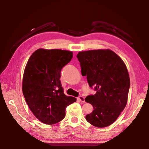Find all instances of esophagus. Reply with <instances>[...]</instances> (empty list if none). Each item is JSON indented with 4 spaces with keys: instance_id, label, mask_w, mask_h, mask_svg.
Here are the masks:
<instances>
[{
    "instance_id": "34e87169",
    "label": "esophagus",
    "mask_w": 149,
    "mask_h": 149,
    "mask_svg": "<svg viewBox=\"0 0 149 149\" xmlns=\"http://www.w3.org/2000/svg\"><path fill=\"white\" fill-rule=\"evenodd\" d=\"M78 100H79L81 102H83V103H84V102H85L84 97L83 96H79L78 97Z\"/></svg>"
}]
</instances>
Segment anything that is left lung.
I'll return each instance as SVG.
<instances>
[{
  "label": "left lung",
  "instance_id": "8db88e82",
  "mask_svg": "<svg viewBox=\"0 0 149 149\" xmlns=\"http://www.w3.org/2000/svg\"><path fill=\"white\" fill-rule=\"evenodd\" d=\"M82 76L96 93L85 98L94 110L86 119L97 127H105L118 119L127 104L130 88L128 71L123 60L110 49L79 52Z\"/></svg>",
  "mask_w": 149,
  "mask_h": 149
}]
</instances>
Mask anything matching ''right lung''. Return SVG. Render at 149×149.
I'll use <instances>...</instances> for the list:
<instances>
[{"instance_id":"1","label":"right lung","mask_w":149,"mask_h":149,"mask_svg":"<svg viewBox=\"0 0 149 149\" xmlns=\"http://www.w3.org/2000/svg\"><path fill=\"white\" fill-rule=\"evenodd\" d=\"M72 58L71 52L38 49L26 63L22 91L31 111L44 124H54L63 119L66 107L76 101L64 94L60 79L62 68Z\"/></svg>"}]
</instances>
